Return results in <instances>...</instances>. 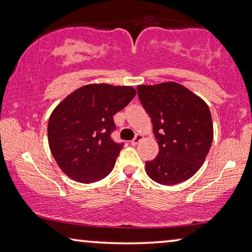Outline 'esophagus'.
<instances>
[{
    "mask_svg": "<svg viewBox=\"0 0 252 252\" xmlns=\"http://www.w3.org/2000/svg\"><path fill=\"white\" fill-rule=\"evenodd\" d=\"M142 139H143V135H140V133H137V135L135 136V138L131 140V145H137V144H138Z\"/></svg>",
    "mask_w": 252,
    "mask_h": 252,
    "instance_id": "34e87169",
    "label": "esophagus"
}]
</instances>
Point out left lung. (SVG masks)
I'll list each match as a JSON object with an SVG mask.
<instances>
[{
  "mask_svg": "<svg viewBox=\"0 0 252 252\" xmlns=\"http://www.w3.org/2000/svg\"><path fill=\"white\" fill-rule=\"evenodd\" d=\"M137 91L159 145L158 157L146 161V174L163 186L189 180L202 167L212 145L209 106L179 83L138 85Z\"/></svg>",
  "mask_w": 252,
  "mask_h": 252,
  "instance_id": "8db88e82",
  "label": "left lung"
}]
</instances>
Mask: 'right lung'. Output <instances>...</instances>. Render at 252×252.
Here are the masks:
<instances>
[{
    "mask_svg": "<svg viewBox=\"0 0 252 252\" xmlns=\"http://www.w3.org/2000/svg\"><path fill=\"white\" fill-rule=\"evenodd\" d=\"M131 86L89 84L56 106L48 121L50 152L62 172L93 183L112 172L123 143L112 139L113 116L135 98Z\"/></svg>",
    "mask_w": 252,
    "mask_h": 252,
    "instance_id": "right-lung-1",
    "label": "right lung"
}]
</instances>
